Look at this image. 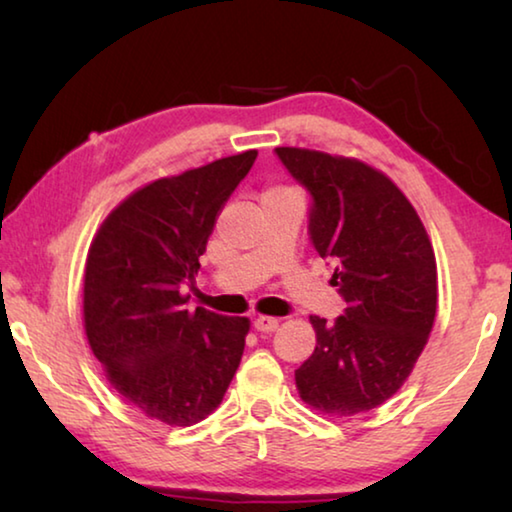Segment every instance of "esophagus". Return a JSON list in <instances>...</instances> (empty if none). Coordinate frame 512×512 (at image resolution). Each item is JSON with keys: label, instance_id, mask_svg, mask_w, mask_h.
Listing matches in <instances>:
<instances>
[{"label": "esophagus", "instance_id": "esophagus-1", "mask_svg": "<svg viewBox=\"0 0 512 512\" xmlns=\"http://www.w3.org/2000/svg\"><path fill=\"white\" fill-rule=\"evenodd\" d=\"M253 325H255L257 332L268 334V332H275V329L280 327V320L271 318V316H257V318L253 320Z\"/></svg>", "mask_w": 512, "mask_h": 512}]
</instances>
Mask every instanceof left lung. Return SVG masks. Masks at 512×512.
<instances>
[{"mask_svg":"<svg viewBox=\"0 0 512 512\" xmlns=\"http://www.w3.org/2000/svg\"><path fill=\"white\" fill-rule=\"evenodd\" d=\"M311 196L309 239L348 302L334 323L311 316L316 350L296 370L302 400L334 418L393 397L427 345L438 271L427 230L397 185L354 158L277 146Z\"/></svg>","mask_w":512,"mask_h":512,"instance_id":"left-lung-1","label":"left lung"}]
</instances>
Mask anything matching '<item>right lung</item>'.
Returning <instances> with one entry per match:
<instances>
[{
    "instance_id": "add662e5",
    "label": "right lung",
    "mask_w": 512,
    "mask_h": 512,
    "mask_svg": "<svg viewBox=\"0 0 512 512\" xmlns=\"http://www.w3.org/2000/svg\"><path fill=\"white\" fill-rule=\"evenodd\" d=\"M244 151L153 180L121 201L92 239L83 277L85 334L112 388L171 427L221 404L244 354L248 318L187 309L216 216L253 167Z\"/></svg>"
}]
</instances>
